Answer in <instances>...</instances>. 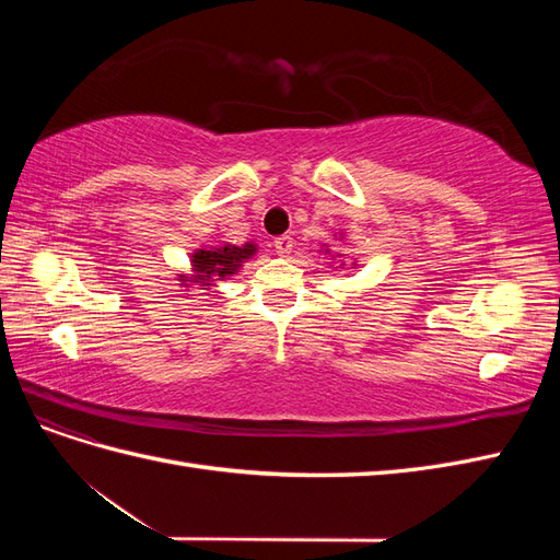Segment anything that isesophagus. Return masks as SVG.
Listing matches in <instances>:
<instances>
[{"label": "esophagus", "instance_id": "1", "mask_svg": "<svg viewBox=\"0 0 560 560\" xmlns=\"http://www.w3.org/2000/svg\"><path fill=\"white\" fill-rule=\"evenodd\" d=\"M294 247V241L290 238V235H280V238H276V252L280 254V257H287V254L292 252Z\"/></svg>", "mask_w": 560, "mask_h": 560}]
</instances>
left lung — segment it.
<instances>
[{
  "mask_svg": "<svg viewBox=\"0 0 560 560\" xmlns=\"http://www.w3.org/2000/svg\"><path fill=\"white\" fill-rule=\"evenodd\" d=\"M338 241H341V238H338ZM327 252H329V249H327ZM336 257H343V254H336ZM343 266H346V261H343L341 266H338V268H343Z\"/></svg>",
  "mask_w": 560,
  "mask_h": 560,
  "instance_id": "obj_1",
  "label": "left lung"
}]
</instances>
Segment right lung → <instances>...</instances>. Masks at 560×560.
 Returning <instances> with one entry per match:
<instances>
[{"label":"right lung","instance_id":"obj_1","mask_svg":"<svg viewBox=\"0 0 560 560\" xmlns=\"http://www.w3.org/2000/svg\"><path fill=\"white\" fill-rule=\"evenodd\" d=\"M257 254V245H231L219 243L210 247H200L191 254V270L194 276H179V282L189 287L191 282H198L200 290H208L217 280H229L241 270V266Z\"/></svg>","mask_w":560,"mask_h":560}]
</instances>
